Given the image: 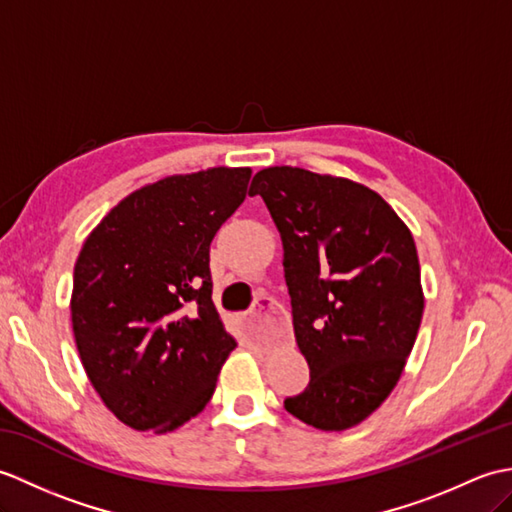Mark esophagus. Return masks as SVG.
I'll return each mask as SVG.
<instances>
[{"label":"esophagus","instance_id":"34e87169","mask_svg":"<svg viewBox=\"0 0 512 512\" xmlns=\"http://www.w3.org/2000/svg\"><path fill=\"white\" fill-rule=\"evenodd\" d=\"M242 323L246 336L255 343L273 345L284 336V312H281L279 303L268 295L257 297L255 310L246 314Z\"/></svg>","mask_w":512,"mask_h":512}]
</instances>
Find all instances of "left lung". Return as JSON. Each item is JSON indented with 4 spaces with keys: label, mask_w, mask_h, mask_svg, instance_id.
I'll return each mask as SVG.
<instances>
[{
    "label": "left lung",
    "mask_w": 512,
    "mask_h": 512,
    "mask_svg": "<svg viewBox=\"0 0 512 512\" xmlns=\"http://www.w3.org/2000/svg\"><path fill=\"white\" fill-rule=\"evenodd\" d=\"M284 242L292 325L310 383L286 411L343 431L380 407L405 369L422 321L420 264L409 228L372 189L299 167L250 182Z\"/></svg>",
    "instance_id": "obj_1"
}]
</instances>
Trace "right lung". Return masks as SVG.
<instances>
[{
    "instance_id": "add662e5",
    "label": "right lung",
    "mask_w": 512,
    "mask_h": 512,
    "mask_svg": "<svg viewBox=\"0 0 512 512\" xmlns=\"http://www.w3.org/2000/svg\"><path fill=\"white\" fill-rule=\"evenodd\" d=\"M250 169L171 176L116 204L74 266L72 330L90 383L138 431L206 407L235 347L213 306L209 250L246 198Z\"/></svg>"
}]
</instances>
